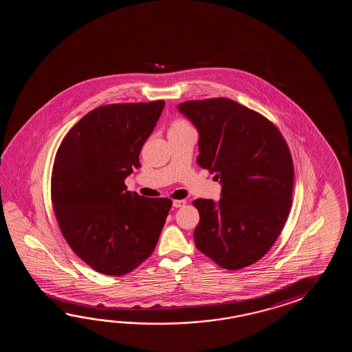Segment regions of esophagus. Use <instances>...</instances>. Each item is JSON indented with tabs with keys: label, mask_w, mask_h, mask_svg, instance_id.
Instances as JSON below:
<instances>
[{
	"label": "esophagus",
	"mask_w": 352,
	"mask_h": 352,
	"mask_svg": "<svg viewBox=\"0 0 352 352\" xmlns=\"http://www.w3.org/2000/svg\"><path fill=\"white\" fill-rule=\"evenodd\" d=\"M186 204L185 200H173V208H181V206H184Z\"/></svg>",
	"instance_id": "34e87169"
}]
</instances>
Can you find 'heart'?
I'll return each mask as SVG.
<instances>
[{"instance_id": "obj_1", "label": "heart", "mask_w": 352, "mask_h": 352, "mask_svg": "<svg viewBox=\"0 0 352 352\" xmlns=\"http://www.w3.org/2000/svg\"><path fill=\"white\" fill-rule=\"evenodd\" d=\"M186 126H188V124H186L185 122H181V120H179V122H175L173 123V126L171 128H182V127H186Z\"/></svg>"}]
</instances>
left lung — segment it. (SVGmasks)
<instances>
[{"label": "left lung", "instance_id": "8db88e82", "mask_svg": "<svg viewBox=\"0 0 352 352\" xmlns=\"http://www.w3.org/2000/svg\"><path fill=\"white\" fill-rule=\"evenodd\" d=\"M199 132L197 164L220 179V200L196 199V248L225 270L258 262L276 243L292 205V157L262 114L226 98L177 105Z\"/></svg>", "mask_w": 352, "mask_h": 352}]
</instances>
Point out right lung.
Listing matches in <instances>:
<instances>
[{
    "instance_id": "obj_1",
    "label": "right lung",
    "mask_w": 352,
    "mask_h": 352,
    "mask_svg": "<svg viewBox=\"0 0 352 352\" xmlns=\"http://www.w3.org/2000/svg\"><path fill=\"white\" fill-rule=\"evenodd\" d=\"M164 107L155 100L96 108L56 152L52 201L60 230L75 254L105 276L127 274L153 253L173 206L124 185Z\"/></svg>"
}]
</instances>
